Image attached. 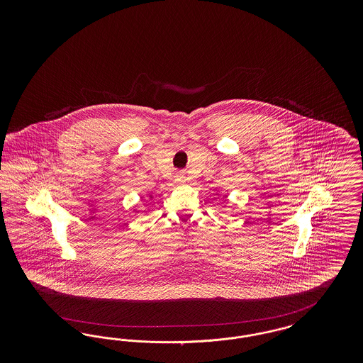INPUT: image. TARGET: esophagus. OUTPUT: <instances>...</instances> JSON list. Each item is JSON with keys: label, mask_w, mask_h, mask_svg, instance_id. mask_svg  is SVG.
<instances>
[{"label": "esophagus", "mask_w": 363, "mask_h": 363, "mask_svg": "<svg viewBox=\"0 0 363 363\" xmlns=\"http://www.w3.org/2000/svg\"><path fill=\"white\" fill-rule=\"evenodd\" d=\"M175 182H177V184H179V185L185 184V182H186V177H185L184 174H178V175H177V178H175Z\"/></svg>", "instance_id": "34e87169"}]
</instances>
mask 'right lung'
Wrapping results in <instances>:
<instances>
[{
    "instance_id": "add662e5",
    "label": "right lung",
    "mask_w": 363,
    "mask_h": 363,
    "mask_svg": "<svg viewBox=\"0 0 363 363\" xmlns=\"http://www.w3.org/2000/svg\"><path fill=\"white\" fill-rule=\"evenodd\" d=\"M150 199H152V196H150Z\"/></svg>"
}]
</instances>
